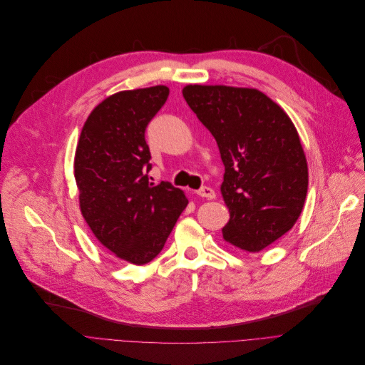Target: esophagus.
I'll return each instance as SVG.
<instances>
[{
	"label": "esophagus",
	"instance_id": "34e87169",
	"mask_svg": "<svg viewBox=\"0 0 365 365\" xmlns=\"http://www.w3.org/2000/svg\"><path fill=\"white\" fill-rule=\"evenodd\" d=\"M197 196L203 197V199H207V200H212L215 199V192L211 188V187H202L197 190Z\"/></svg>",
	"mask_w": 365,
	"mask_h": 365
}]
</instances>
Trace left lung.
Masks as SVG:
<instances>
[{
  "label": "left lung",
  "instance_id": "obj_1",
  "mask_svg": "<svg viewBox=\"0 0 365 365\" xmlns=\"http://www.w3.org/2000/svg\"><path fill=\"white\" fill-rule=\"evenodd\" d=\"M182 96L212 133L224 163L229 244L258 252L292 229L307 195V162L287 113L257 89L188 84Z\"/></svg>",
  "mask_w": 365,
  "mask_h": 365
}]
</instances>
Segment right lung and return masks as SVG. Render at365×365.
<instances>
[{"label": "right lung", "mask_w": 365, "mask_h": 365, "mask_svg": "<svg viewBox=\"0 0 365 365\" xmlns=\"http://www.w3.org/2000/svg\"><path fill=\"white\" fill-rule=\"evenodd\" d=\"M168 96L166 86H153L103 99L86 120L76 150L86 222L103 247L138 266L162 251L188 203L182 190L148 178L145 129Z\"/></svg>", "instance_id": "right-lung-1"}]
</instances>
